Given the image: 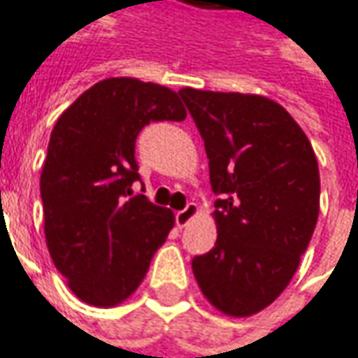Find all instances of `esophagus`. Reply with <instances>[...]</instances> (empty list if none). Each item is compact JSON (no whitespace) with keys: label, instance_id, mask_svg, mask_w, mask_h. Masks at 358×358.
I'll use <instances>...</instances> for the list:
<instances>
[{"label":"esophagus","instance_id":"34e87169","mask_svg":"<svg viewBox=\"0 0 358 358\" xmlns=\"http://www.w3.org/2000/svg\"><path fill=\"white\" fill-rule=\"evenodd\" d=\"M196 214H198V206H196L194 202H190V204H186V208L180 210V212H176V224L180 226V228H184V226L188 224L192 218H194Z\"/></svg>","mask_w":358,"mask_h":358}]
</instances>
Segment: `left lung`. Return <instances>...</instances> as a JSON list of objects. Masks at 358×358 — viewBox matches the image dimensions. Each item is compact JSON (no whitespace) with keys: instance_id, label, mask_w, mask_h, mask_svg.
Listing matches in <instances>:
<instances>
[{"instance_id":"8db88e82","label":"left lung","mask_w":358,"mask_h":358,"mask_svg":"<svg viewBox=\"0 0 358 358\" xmlns=\"http://www.w3.org/2000/svg\"><path fill=\"white\" fill-rule=\"evenodd\" d=\"M208 156L218 196L214 248L194 257L198 287L218 310L250 317L288 287L319 218L313 146L276 101L234 92H178Z\"/></svg>"}]
</instances>
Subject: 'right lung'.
I'll return each mask as SVG.
<instances>
[{
    "instance_id": "right-lung-1",
    "label": "right lung",
    "mask_w": 358,
    "mask_h": 358,
    "mask_svg": "<svg viewBox=\"0 0 358 358\" xmlns=\"http://www.w3.org/2000/svg\"><path fill=\"white\" fill-rule=\"evenodd\" d=\"M178 94L134 78L84 92L55 122L39 192L43 232L71 292L94 306L126 301L174 226V214L132 194L136 138L150 122H182Z\"/></svg>"
}]
</instances>
